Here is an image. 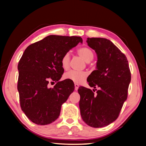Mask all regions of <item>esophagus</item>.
<instances>
[{"mask_svg": "<svg viewBox=\"0 0 146 146\" xmlns=\"http://www.w3.org/2000/svg\"><path fill=\"white\" fill-rule=\"evenodd\" d=\"M78 88H79V85L78 84H75V90L76 91H77Z\"/></svg>", "mask_w": 146, "mask_h": 146, "instance_id": "esophagus-1", "label": "esophagus"}]
</instances>
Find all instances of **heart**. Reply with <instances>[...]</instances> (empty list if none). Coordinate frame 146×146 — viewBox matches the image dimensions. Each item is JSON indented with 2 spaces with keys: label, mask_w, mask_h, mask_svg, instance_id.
I'll return each mask as SVG.
<instances>
[{
  "label": "heart",
  "mask_w": 146,
  "mask_h": 146,
  "mask_svg": "<svg viewBox=\"0 0 146 146\" xmlns=\"http://www.w3.org/2000/svg\"><path fill=\"white\" fill-rule=\"evenodd\" d=\"M77 53L86 62H90L94 57V53L90 48L87 47L79 48ZM70 53H66L61 58V66L64 70H67L70 68ZM88 76V73L86 71H76L71 70L64 74V78L68 80L73 81L75 83H82L86 80Z\"/></svg>",
  "instance_id": "1"
}]
</instances>
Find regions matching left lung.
Masks as SVG:
<instances>
[{"mask_svg":"<svg viewBox=\"0 0 146 146\" xmlns=\"http://www.w3.org/2000/svg\"><path fill=\"white\" fill-rule=\"evenodd\" d=\"M86 42L97 53L98 60L97 68L87 79L95 90L83 86L78 90L80 115L90 126L102 127L119 116L127 98L131 71L126 56L112 42L104 38H88Z\"/></svg>","mask_w":146,"mask_h":146,"instance_id":"left-lung-1","label":"left lung"}]
</instances>
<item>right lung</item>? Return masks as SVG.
<instances>
[{
  "label": "right lung",
  "instance_id": "1",
  "mask_svg": "<svg viewBox=\"0 0 146 146\" xmlns=\"http://www.w3.org/2000/svg\"><path fill=\"white\" fill-rule=\"evenodd\" d=\"M79 42L80 36L49 35L29 45L18 64L20 105L31 122L47 125L57 119L61 106L73 92L71 80L59 81L64 73L62 56ZM55 82L53 88L49 82Z\"/></svg>",
  "mask_w": 146,
  "mask_h": 146
}]
</instances>
